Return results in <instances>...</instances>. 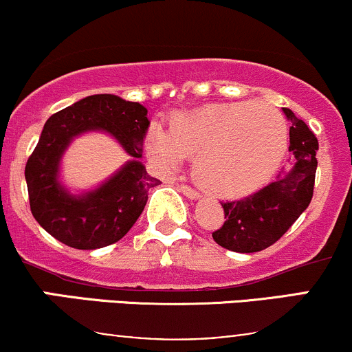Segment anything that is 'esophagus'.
I'll return each mask as SVG.
<instances>
[{"label":"esophagus","mask_w":352,"mask_h":352,"mask_svg":"<svg viewBox=\"0 0 352 352\" xmlns=\"http://www.w3.org/2000/svg\"><path fill=\"white\" fill-rule=\"evenodd\" d=\"M179 188H180V192H182V193H184V195H185V197H188V199H192V200L199 199V197H200V193H199V192H197V190H195V188L188 187V185H184V184H182Z\"/></svg>","instance_id":"obj_1"}]
</instances>
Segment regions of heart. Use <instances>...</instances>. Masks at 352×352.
Returning <instances> with one entry per match:
<instances>
[{
	"label": "heart",
	"mask_w": 352,
	"mask_h": 352,
	"mask_svg": "<svg viewBox=\"0 0 352 352\" xmlns=\"http://www.w3.org/2000/svg\"><path fill=\"white\" fill-rule=\"evenodd\" d=\"M288 125L276 109L256 102L208 106L175 116L170 131L153 125L147 152L164 168L195 157L193 179L217 197H243L280 167Z\"/></svg>",
	"instance_id": "heart-1"
}]
</instances>
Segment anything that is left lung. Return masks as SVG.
<instances>
[{
  "label": "left lung",
  "instance_id": "obj_1",
  "mask_svg": "<svg viewBox=\"0 0 352 352\" xmlns=\"http://www.w3.org/2000/svg\"><path fill=\"white\" fill-rule=\"evenodd\" d=\"M283 111L292 120L289 152L296 157V164L292 172L280 173L276 180L253 195L221 201L225 221L212 236L218 245L232 252L254 253L276 243L313 199L318 139L292 109L285 107Z\"/></svg>",
  "mask_w": 352,
  "mask_h": 352
}]
</instances>
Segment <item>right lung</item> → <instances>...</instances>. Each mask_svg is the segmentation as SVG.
Segmentation results:
<instances>
[{"label": "right lung", "mask_w": 352, "mask_h": 352, "mask_svg": "<svg viewBox=\"0 0 352 352\" xmlns=\"http://www.w3.org/2000/svg\"><path fill=\"white\" fill-rule=\"evenodd\" d=\"M151 120L147 109L112 94H96L52 114L24 168L31 213L60 243L96 250L119 241L144 212L153 179L140 162ZM106 130L135 157L94 192L69 196L57 182L58 160L72 136Z\"/></svg>", "instance_id": "right-lung-1"}]
</instances>
